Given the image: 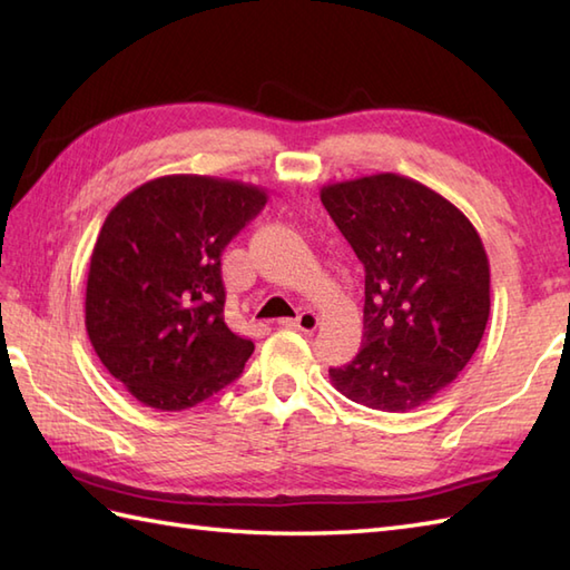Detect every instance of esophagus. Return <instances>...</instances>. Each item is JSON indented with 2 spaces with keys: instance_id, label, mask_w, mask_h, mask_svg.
Listing matches in <instances>:
<instances>
[{
  "instance_id": "obj_1",
  "label": "esophagus",
  "mask_w": 570,
  "mask_h": 570,
  "mask_svg": "<svg viewBox=\"0 0 570 570\" xmlns=\"http://www.w3.org/2000/svg\"><path fill=\"white\" fill-rule=\"evenodd\" d=\"M318 323H321V318L313 311H304L296 318H282V321H278V325H282V328H292V331H301V333H313V331L318 328Z\"/></svg>"
}]
</instances>
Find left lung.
Instances as JSON below:
<instances>
[{"instance_id":"left-lung-1","label":"left lung","mask_w":570,"mask_h":570,"mask_svg":"<svg viewBox=\"0 0 570 570\" xmlns=\"http://www.w3.org/2000/svg\"><path fill=\"white\" fill-rule=\"evenodd\" d=\"M321 200L365 266L362 347L331 370L335 390L411 411L451 384L490 318V262L478 229L441 193L399 174L323 186Z\"/></svg>"}]
</instances>
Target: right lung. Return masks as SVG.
Segmentation results:
<instances>
[{
    "label": "right lung",
    "mask_w": 570,
    "mask_h": 570,
    "mask_svg": "<svg viewBox=\"0 0 570 570\" xmlns=\"http://www.w3.org/2000/svg\"><path fill=\"white\" fill-rule=\"evenodd\" d=\"M264 205L259 186L176 174L141 184L105 217L85 328L107 372L144 406L190 409L245 370L254 343L225 323L220 257Z\"/></svg>",
    "instance_id": "1"
}]
</instances>
